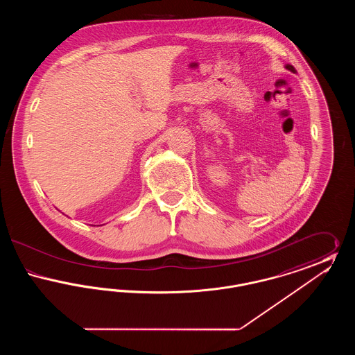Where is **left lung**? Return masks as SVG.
Listing matches in <instances>:
<instances>
[{
  "instance_id": "left-lung-1",
  "label": "left lung",
  "mask_w": 355,
  "mask_h": 355,
  "mask_svg": "<svg viewBox=\"0 0 355 355\" xmlns=\"http://www.w3.org/2000/svg\"><path fill=\"white\" fill-rule=\"evenodd\" d=\"M285 68L287 69V70H290V71H293V73H297V70H295V69H294V67H293V65H288V64H287L286 67H285Z\"/></svg>"
}]
</instances>
